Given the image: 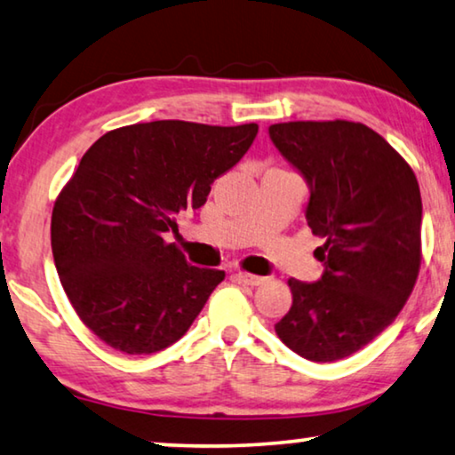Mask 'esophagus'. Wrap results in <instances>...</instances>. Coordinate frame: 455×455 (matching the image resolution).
Masks as SVG:
<instances>
[{"instance_id": "obj_1", "label": "esophagus", "mask_w": 455, "mask_h": 455, "mask_svg": "<svg viewBox=\"0 0 455 455\" xmlns=\"http://www.w3.org/2000/svg\"><path fill=\"white\" fill-rule=\"evenodd\" d=\"M235 277L241 283H245V286H259V283L266 282V277L255 275V274H247V271H239V274H235Z\"/></svg>"}]
</instances>
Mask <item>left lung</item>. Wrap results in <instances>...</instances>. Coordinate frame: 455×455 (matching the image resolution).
<instances>
[{
	"instance_id": "left-lung-1",
	"label": "left lung",
	"mask_w": 455,
	"mask_h": 455,
	"mask_svg": "<svg viewBox=\"0 0 455 455\" xmlns=\"http://www.w3.org/2000/svg\"><path fill=\"white\" fill-rule=\"evenodd\" d=\"M269 137L307 180L308 227L324 239L323 277H290L292 308L275 333L304 359L335 362L365 347L409 300L421 269V189L362 122H282Z\"/></svg>"
}]
</instances>
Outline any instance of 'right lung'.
<instances>
[{
    "label": "right lung",
    "instance_id": "obj_1",
    "mask_svg": "<svg viewBox=\"0 0 455 455\" xmlns=\"http://www.w3.org/2000/svg\"><path fill=\"white\" fill-rule=\"evenodd\" d=\"M259 126L155 120L106 132L54 200L51 247L77 316L106 345L155 354L186 335L225 271L189 266L175 243L181 210L247 153Z\"/></svg>",
    "mask_w": 455,
    "mask_h": 455
}]
</instances>
